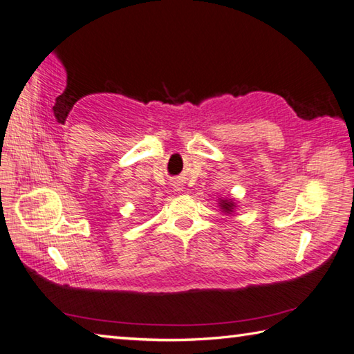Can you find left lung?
<instances>
[{
  "mask_svg": "<svg viewBox=\"0 0 354 354\" xmlns=\"http://www.w3.org/2000/svg\"><path fill=\"white\" fill-rule=\"evenodd\" d=\"M220 207L223 209L224 214H232L234 207H235V203L230 201V199H221V201H220Z\"/></svg>",
  "mask_w": 354,
  "mask_h": 354,
  "instance_id": "1",
  "label": "left lung"
}]
</instances>
